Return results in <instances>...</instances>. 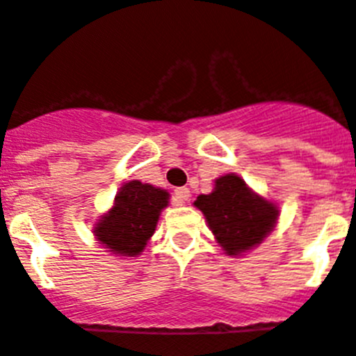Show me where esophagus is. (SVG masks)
Listing matches in <instances>:
<instances>
[{"label": "esophagus", "mask_w": 356, "mask_h": 356, "mask_svg": "<svg viewBox=\"0 0 356 356\" xmlns=\"http://www.w3.org/2000/svg\"><path fill=\"white\" fill-rule=\"evenodd\" d=\"M174 195H175V198H177V202L181 203V205H184V203L189 200V196H191V195H189L188 188H177L174 191Z\"/></svg>", "instance_id": "obj_1"}]
</instances>
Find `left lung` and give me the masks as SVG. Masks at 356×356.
Returning <instances> with one entry per match:
<instances>
[{
  "instance_id": "obj_1",
  "label": "left lung",
  "mask_w": 356,
  "mask_h": 356,
  "mask_svg": "<svg viewBox=\"0 0 356 356\" xmlns=\"http://www.w3.org/2000/svg\"><path fill=\"white\" fill-rule=\"evenodd\" d=\"M195 207L202 210L227 255H241L257 247L278 220V207L255 195L236 174L216 179L213 191L200 195Z\"/></svg>"
}]
</instances>
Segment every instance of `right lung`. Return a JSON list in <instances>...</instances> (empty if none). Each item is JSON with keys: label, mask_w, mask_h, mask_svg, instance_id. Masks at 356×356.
Wrapping results in <instances>:
<instances>
[{"label": "right lung", "mask_w": 356, "mask_h": 356, "mask_svg": "<svg viewBox=\"0 0 356 356\" xmlns=\"http://www.w3.org/2000/svg\"><path fill=\"white\" fill-rule=\"evenodd\" d=\"M165 189L130 181L120 188L111 210L95 222L94 234L109 252L136 257L156 229L158 219L168 205Z\"/></svg>", "instance_id": "add662e5"}]
</instances>
